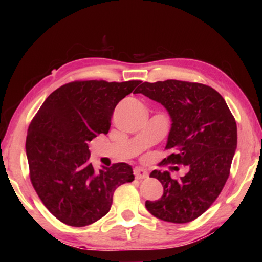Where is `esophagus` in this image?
<instances>
[{
    "label": "esophagus",
    "instance_id": "obj_1",
    "mask_svg": "<svg viewBox=\"0 0 262 262\" xmlns=\"http://www.w3.org/2000/svg\"><path fill=\"white\" fill-rule=\"evenodd\" d=\"M134 174L136 177V179H145L148 178V171L144 170V168H141V167H136L134 168Z\"/></svg>",
    "mask_w": 262,
    "mask_h": 262
}]
</instances>
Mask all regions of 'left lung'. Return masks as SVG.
<instances>
[{"mask_svg":"<svg viewBox=\"0 0 262 262\" xmlns=\"http://www.w3.org/2000/svg\"><path fill=\"white\" fill-rule=\"evenodd\" d=\"M135 94L161 103L171 117L165 147L171 154L161 165L188 168L179 179L168 171H152L150 177L161 181L164 193L156 201H145V208L159 220L188 223L214 203L227 183L237 149L236 120L223 97L201 83L144 82Z\"/></svg>","mask_w":262,"mask_h":262,"instance_id":"obj_1","label":"left lung"}]
</instances>
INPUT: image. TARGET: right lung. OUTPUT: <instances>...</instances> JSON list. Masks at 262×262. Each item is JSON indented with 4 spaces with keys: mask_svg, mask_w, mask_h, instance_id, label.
I'll list each match as a JSON object with an SVG mask.
<instances>
[{
    "mask_svg": "<svg viewBox=\"0 0 262 262\" xmlns=\"http://www.w3.org/2000/svg\"><path fill=\"white\" fill-rule=\"evenodd\" d=\"M140 83H67L47 97L31 121L25 143L31 183L62 223H95L110 211L114 190L134 180L126 163L96 171L88 142L107 134L115 106Z\"/></svg>",
    "mask_w": 262,
    "mask_h": 262,
    "instance_id": "add662e5",
    "label": "right lung"
}]
</instances>
